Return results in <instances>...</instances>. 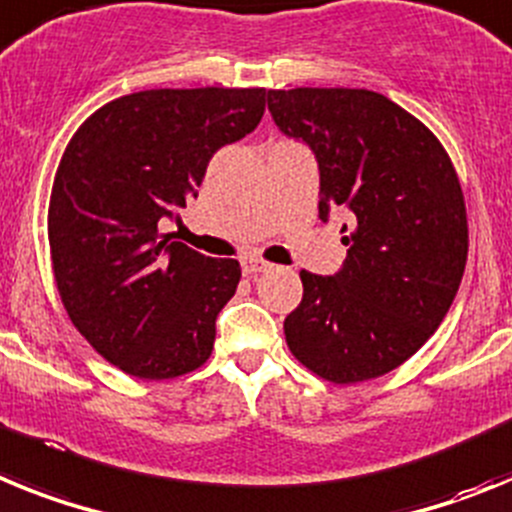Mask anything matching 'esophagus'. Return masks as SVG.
I'll list each match as a JSON object with an SVG mask.
<instances>
[{"label": "esophagus", "mask_w": 512, "mask_h": 512, "mask_svg": "<svg viewBox=\"0 0 512 512\" xmlns=\"http://www.w3.org/2000/svg\"><path fill=\"white\" fill-rule=\"evenodd\" d=\"M270 265L265 260H260V257H242V270L244 275H257V273H265Z\"/></svg>", "instance_id": "obj_1"}]
</instances>
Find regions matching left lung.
<instances>
[{
  "label": "left lung",
  "instance_id": "left-lung-1",
  "mask_svg": "<svg viewBox=\"0 0 512 512\" xmlns=\"http://www.w3.org/2000/svg\"><path fill=\"white\" fill-rule=\"evenodd\" d=\"M268 110L317 157L322 221L330 208L350 213L342 268L301 270L288 348L332 384L379 379L428 342L456 299L469 252L459 175L433 131L379 92L268 90Z\"/></svg>",
  "mask_w": 512,
  "mask_h": 512
}]
</instances>
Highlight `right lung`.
<instances>
[{
  "label": "right lung",
  "instance_id": "obj_1",
  "mask_svg": "<svg viewBox=\"0 0 512 512\" xmlns=\"http://www.w3.org/2000/svg\"><path fill=\"white\" fill-rule=\"evenodd\" d=\"M262 113V87L144 90L71 136L48 203L53 278L71 324L128 376L175 379L208 361L242 268L170 242L159 221L175 219L213 154Z\"/></svg>",
  "mask_w": 512,
  "mask_h": 512
}]
</instances>
